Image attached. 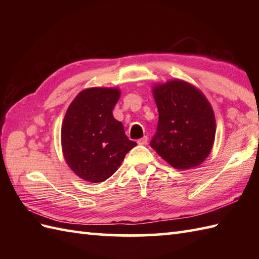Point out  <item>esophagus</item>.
<instances>
[{
    "mask_svg": "<svg viewBox=\"0 0 259 259\" xmlns=\"http://www.w3.org/2000/svg\"><path fill=\"white\" fill-rule=\"evenodd\" d=\"M137 142H138V145H140V146H145V145H147V142H148V137H144V138L139 139Z\"/></svg>",
    "mask_w": 259,
    "mask_h": 259,
    "instance_id": "obj_1",
    "label": "esophagus"
}]
</instances>
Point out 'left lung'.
<instances>
[{
  "instance_id": "obj_1",
  "label": "left lung",
  "mask_w": 259,
  "mask_h": 259,
  "mask_svg": "<svg viewBox=\"0 0 259 259\" xmlns=\"http://www.w3.org/2000/svg\"><path fill=\"white\" fill-rule=\"evenodd\" d=\"M152 95L159 121L151 148L175 169L199 166L210 153L216 135L211 104L198 88L180 79L155 84Z\"/></svg>"
}]
</instances>
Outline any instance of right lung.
<instances>
[{
  "instance_id": "add662e5",
  "label": "right lung",
  "mask_w": 259,
  "mask_h": 259,
  "mask_svg": "<svg viewBox=\"0 0 259 259\" xmlns=\"http://www.w3.org/2000/svg\"><path fill=\"white\" fill-rule=\"evenodd\" d=\"M120 95L118 88H88L78 93L64 115V160L78 177L89 183L111 177L137 146L125 136L122 123L113 118Z\"/></svg>"
}]
</instances>
